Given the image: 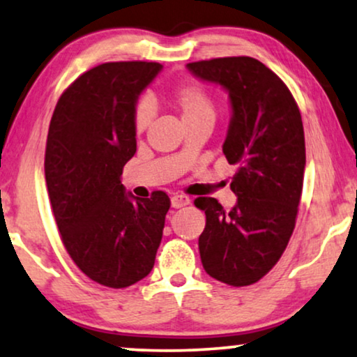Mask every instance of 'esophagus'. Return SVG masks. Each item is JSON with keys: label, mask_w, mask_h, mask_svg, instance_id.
Here are the masks:
<instances>
[{"label": "esophagus", "mask_w": 357, "mask_h": 357, "mask_svg": "<svg viewBox=\"0 0 357 357\" xmlns=\"http://www.w3.org/2000/svg\"><path fill=\"white\" fill-rule=\"evenodd\" d=\"M188 203H190V198L185 197V195H174L172 199H170V204H172V208L175 209L187 206Z\"/></svg>", "instance_id": "esophagus-1"}]
</instances>
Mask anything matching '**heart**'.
I'll use <instances>...</instances> for the list:
<instances>
[{"instance_id": "obj_1", "label": "heart", "mask_w": 357, "mask_h": 357, "mask_svg": "<svg viewBox=\"0 0 357 357\" xmlns=\"http://www.w3.org/2000/svg\"><path fill=\"white\" fill-rule=\"evenodd\" d=\"M170 100L182 114L185 123L199 120L216 119V104L211 94L197 82H183L175 86L170 92ZM153 120V105L149 100L141 99L133 109V128L136 133H143Z\"/></svg>"}]
</instances>
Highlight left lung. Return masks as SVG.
<instances>
[{"mask_svg":"<svg viewBox=\"0 0 357 357\" xmlns=\"http://www.w3.org/2000/svg\"><path fill=\"white\" fill-rule=\"evenodd\" d=\"M187 68L229 92L232 119L222 153L237 165L231 211L216 198L195 199L206 214L199 257L214 280L253 284L276 265L296 227L305 169L299 107L284 82L255 58H213Z\"/></svg>","mask_w":357,"mask_h":357,"instance_id":"left-lung-1","label":"left lung"}]
</instances>
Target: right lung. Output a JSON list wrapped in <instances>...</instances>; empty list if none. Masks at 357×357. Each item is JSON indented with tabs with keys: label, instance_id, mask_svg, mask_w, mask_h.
<instances>
[{
	"label": "right lung",
	"instance_id": "obj_1",
	"mask_svg": "<svg viewBox=\"0 0 357 357\" xmlns=\"http://www.w3.org/2000/svg\"><path fill=\"white\" fill-rule=\"evenodd\" d=\"M159 63L112 61L81 75L60 96L45 149L53 216L71 260L92 281L121 289L153 270L170 199L125 193L136 153L133 109Z\"/></svg>",
	"mask_w": 357,
	"mask_h": 357
}]
</instances>
